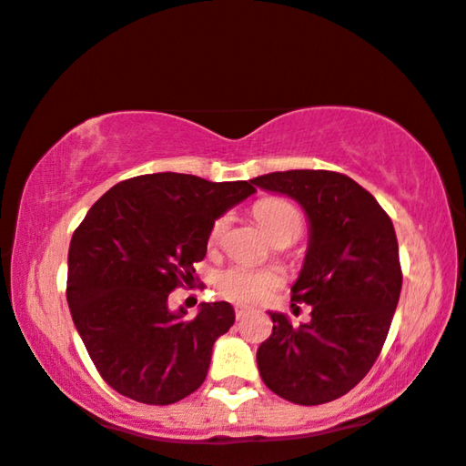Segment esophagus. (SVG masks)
I'll list each match as a JSON object with an SVG mask.
<instances>
[{
	"label": "esophagus",
	"instance_id": "esophagus-1",
	"mask_svg": "<svg viewBox=\"0 0 466 466\" xmlns=\"http://www.w3.org/2000/svg\"><path fill=\"white\" fill-rule=\"evenodd\" d=\"M250 311L252 309L248 308V305H238V308H235V316H238V320H241V318H246Z\"/></svg>",
	"mask_w": 466,
	"mask_h": 466
}]
</instances>
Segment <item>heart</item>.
<instances>
[{
  "label": "heart",
  "mask_w": 466,
  "mask_h": 466,
  "mask_svg": "<svg viewBox=\"0 0 466 466\" xmlns=\"http://www.w3.org/2000/svg\"><path fill=\"white\" fill-rule=\"evenodd\" d=\"M254 216L260 222V227L265 228V233L269 238H278V235H297L301 233V214L292 206L290 201L279 199V197H269V199L258 201L254 206ZM228 218L222 216L214 222L212 227V241L220 239V235L225 233ZM279 284V276L271 269H252V267L235 265L228 269L220 271L218 276V289L222 295L235 301H246V303H257L269 297V292Z\"/></svg>",
  "instance_id": "1"
}]
</instances>
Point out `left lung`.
Here are the masks:
<instances>
[{"label":"left lung","mask_w":466,"mask_h":466,"mask_svg":"<svg viewBox=\"0 0 466 466\" xmlns=\"http://www.w3.org/2000/svg\"><path fill=\"white\" fill-rule=\"evenodd\" d=\"M303 208L309 225L292 301L311 305V320L292 327L269 311L271 337L258 346L265 386L297 405H322L352 390L384 346L400 284L392 220L352 177L290 169L250 180Z\"/></svg>","instance_id":"8db88e82"}]
</instances>
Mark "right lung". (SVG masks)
<instances>
[{
    "label": "right lung",
    "mask_w": 466,
    "mask_h": 466,
    "mask_svg": "<svg viewBox=\"0 0 466 466\" xmlns=\"http://www.w3.org/2000/svg\"><path fill=\"white\" fill-rule=\"evenodd\" d=\"M257 193L250 182L146 174L112 187L76 228L67 305L88 356L114 390L171 405L206 380L214 341L235 322L231 303H201L195 318L169 309L193 279L214 222Z\"/></svg>",
    "instance_id": "obj_1"
}]
</instances>
